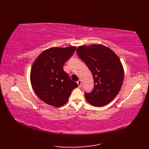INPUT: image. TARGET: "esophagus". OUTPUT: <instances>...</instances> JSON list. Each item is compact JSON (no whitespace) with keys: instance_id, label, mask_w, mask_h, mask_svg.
I'll return each mask as SVG.
<instances>
[{"instance_id":"esophagus-1","label":"esophagus","mask_w":149,"mask_h":149,"mask_svg":"<svg viewBox=\"0 0 149 149\" xmlns=\"http://www.w3.org/2000/svg\"><path fill=\"white\" fill-rule=\"evenodd\" d=\"M77 84H78V86L79 87H81V85H82V82H81V80H79L77 82Z\"/></svg>"}]
</instances>
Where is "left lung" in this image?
Listing matches in <instances>:
<instances>
[{
  "instance_id": "8db88e82",
  "label": "left lung",
  "mask_w": 149,
  "mask_h": 149,
  "mask_svg": "<svg viewBox=\"0 0 149 149\" xmlns=\"http://www.w3.org/2000/svg\"><path fill=\"white\" fill-rule=\"evenodd\" d=\"M76 52L90 70L94 80L92 92L85 93L87 102L96 107L106 106L115 99L123 84L124 71L119 58L101 44L79 46Z\"/></svg>"
}]
</instances>
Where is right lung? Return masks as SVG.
<instances>
[{
  "label": "right lung",
  "mask_w": 149,
  "mask_h": 149,
  "mask_svg": "<svg viewBox=\"0 0 149 149\" xmlns=\"http://www.w3.org/2000/svg\"><path fill=\"white\" fill-rule=\"evenodd\" d=\"M76 47H51L43 51L34 61L30 79L36 95L50 106L58 107L67 102L72 91L78 86L63 70V65Z\"/></svg>",
  "instance_id": "1"
}]
</instances>
